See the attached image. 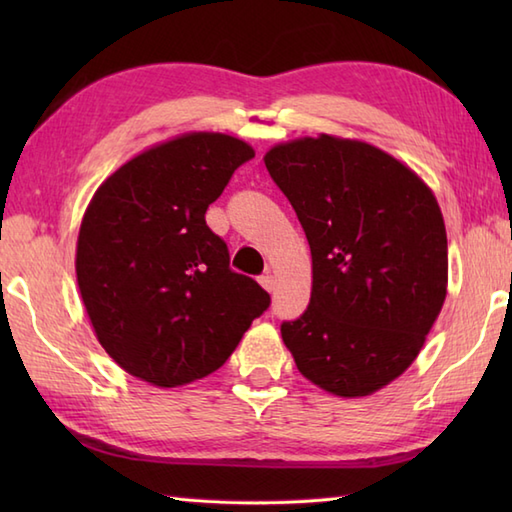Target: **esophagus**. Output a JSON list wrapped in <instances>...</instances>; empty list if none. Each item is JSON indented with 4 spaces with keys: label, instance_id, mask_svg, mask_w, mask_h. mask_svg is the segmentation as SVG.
Wrapping results in <instances>:
<instances>
[{
    "label": "esophagus",
    "instance_id": "obj_1",
    "mask_svg": "<svg viewBox=\"0 0 512 512\" xmlns=\"http://www.w3.org/2000/svg\"><path fill=\"white\" fill-rule=\"evenodd\" d=\"M259 284H262V288L266 292H273L275 290V277L273 275H262V277H259Z\"/></svg>",
    "mask_w": 512,
    "mask_h": 512
}]
</instances>
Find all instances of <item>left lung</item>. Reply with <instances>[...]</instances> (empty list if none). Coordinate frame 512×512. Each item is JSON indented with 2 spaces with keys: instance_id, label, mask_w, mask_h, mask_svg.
<instances>
[{
  "instance_id": "8db88e82",
  "label": "left lung",
  "mask_w": 512,
  "mask_h": 512,
  "mask_svg": "<svg viewBox=\"0 0 512 512\" xmlns=\"http://www.w3.org/2000/svg\"><path fill=\"white\" fill-rule=\"evenodd\" d=\"M264 162L312 255L310 306L281 325V339L312 385L372 396L416 361L447 299L436 195L405 162L356 138H295Z\"/></svg>"
}]
</instances>
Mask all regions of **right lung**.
Wrapping results in <instances>:
<instances>
[{
    "label": "right lung",
    "instance_id": "1",
    "mask_svg": "<svg viewBox=\"0 0 512 512\" xmlns=\"http://www.w3.org/2000/svg\"><path fill=\"white\" fill-rule=\"evenodd\" d=\"M255 156L244 140L187 132L129 158L94 191L76 239V284L114 363L154 387L213 374L270 306L228 268L206 209Z\"/></svg>",
    "mask_w": 512,
    "mask_h": 512
}]
</instances>
